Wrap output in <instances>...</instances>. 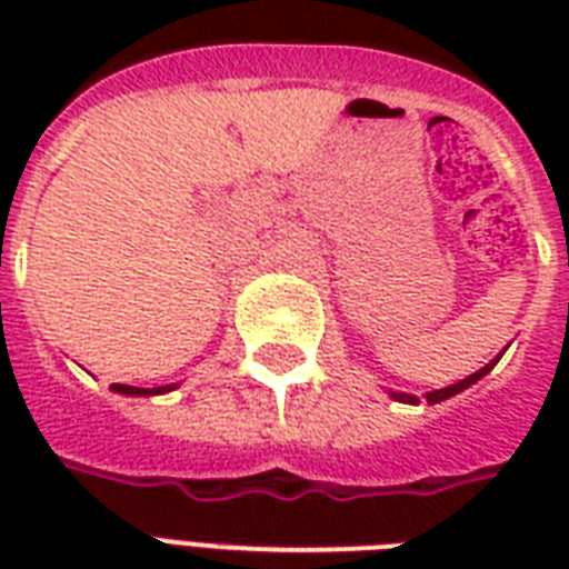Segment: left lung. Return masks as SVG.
<instances>
[{
	"mask_svg": "<svg viewBox=\"0 0 569 569\" xmlns=\"http://www.w3.org/2000/svg\"><path fill=\"white\" fill-rule=\"evenodd\" d=\"M499 357H502V355H499ZM499 357H496V360H490V363H487L485 369H478L476 375H469V378L458 380V383H451V387H446V389H433V392H428V405H440V401H446V398L458 396V392H463V389H467V387H472L476 380L485 378V375L490 372V369H493L496 363H499ZM389 396L396 398V401H405V405H416V401H419V398H416V396H405V392H389Z\"/></svg>",
	"mask_w": 569,
	"mask_h": 569,
	"instance_id": "8db88e82",
	"label": "left lung"
}]
</instances>
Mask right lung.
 <instances>
[{
  "label": "right lung",
  "mask_w": 569,
  "mask_h": 569,
  "mask_svg": "<svg viewBox=\"0 0 569 569\" xmlns=\"http://www.w3.org/2000/svg\"><path fill=\"white\" fill-rule=\"evenodd\" d=\"M114 392L120 396H162V392H171L173 387H153V389H144V387H129V383H111Z\"/></svg>",
  "instance_id": "obj_1"
}]
</instances>
